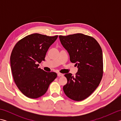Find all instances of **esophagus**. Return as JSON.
Wrapping results in <instances>:
<instances>
[{
    "label": "esophagus",
    "mask_w": 121,
    "mask_h": 121,
    "mask_svg": "<svg viewBox=\"0 0 121 121\" xmlns=\"http://www.w3.org/2000/svg\"><path fill=\"white\" fill-rule=\"evenodd\" d=\"M63 76V74L62 73H58V77H61V76Z\"/></svg>",
    "instance_id": "34e87169"
}]
</instances>
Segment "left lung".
<instances>
[{
  "mask_svg": "<svg viewBox=\"0 0 121 121\" xmlns=\"http://www.w3.org/2000/svg\"><path fill=\"white\" fill-rule=\"evenodd\" d=\"M61 44L68 51L72 63L78 71L74 76L66 73L67 83L63 89L66 96L77 101L88 97L99 86L103 76L101 48L91 36L78 33L59 36Z\"/></svg>",
  "mask_w": 121,
  "mask_h": 121,
  "instance_id": "8db88e82",
  "label": "left lung"
}]
</instances>
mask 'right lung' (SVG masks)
I'll list each match as a JSON object with an SVG mask.
<instances>
[{
    "mask_svg": "<svg viewBox=\"0 0 121 121\" xmlns=\"http://www.w3.org/2000/svg\"><path fill=\"white\" fill-rule=\"evenodd\" d=\"M58 36L35 33L20 40L13 49L10 56L13 78L17 88L28 98L42 96L57 77L55 72H47L38 68V63L45 61L49 48Z\"/></svg>",
    "mask_w": 121,
    "mask_h": 121,
    "instance_id": "right-lung-1",
    "label": "right lung"
}]
</instances>
